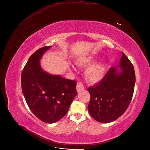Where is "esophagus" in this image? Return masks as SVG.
<instances>
[{"label":"esophagus","mask_w":150,"mask_h":150,"mask_svg":"<svg viewBox=\"0 0 150 150\" xmlns=\"http://www.w3.org/2000/svg\"><path fill=\"white\" fill-rule=\"evenodd\" d=\"M84 89V86L83 85L82 83H78L76 85V91L78 92H79L81 91H83Z\"/></svg>","instance_id":"34e87169"}]
</instances>
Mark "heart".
<instances>
[{
  "instance_id": "b5f03b06",
  "label": "heart",
  "mask_w": 150,
  "mask_h": 150,
  "mask_svg": "<svg viewBox=\"0 0 150 150\" xmlns=\"http://www.w3.org/2000/svg\"><path fill=\"white\" fill-rule=\"evenodd\" d=\"M96 59L92 57L88 56L78 58L76 61V64L79 67H85L88 65L93 64ZM106 74V67L103 64H98L91 66L86 72L87 80L91 83L100 82L104 78Z\"/></svg>"
}]
</instances>
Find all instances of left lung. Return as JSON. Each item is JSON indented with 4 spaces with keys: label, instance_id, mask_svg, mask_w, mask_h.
<instances>
[{
    "label": "left lung",
    "instance_id": "left-lung-1",
    "mask_svg": "<svg viewBox=\"0 0 150 150\" xmlns=\"http://www.w3.org/2000/svg\"><path fill=\"white\" fill-rule=\"evenodd\" d=\"M120 64L112 67L98 83L88 89L91 95L88 111L101 123L112 122L127 109L136 82L134 69L123 52Z\"/></svg>",
    "mask_w": 150,
    "mask_h": 150
}]
</instances>
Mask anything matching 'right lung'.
Here are the masks:
<instances>
[{
  "instance_id": "obj_1",
  "label": "right lung",
  "mask_w": 150,
  "mask_h": 150,
  "mask_svg": "<svg viewBox=\"0 0 150 150\" xmlns=\"http://www.w3.org/2000/svg\"><path fill=\"white\" fill-rule=\"evenodd\" d=\"M51 47H42L31 54L21 75L22 91L30 109L47 123L61 119L77 94L76 81L49 74L42 69L39 60Z\"/></svg>"
}]
</instances>
